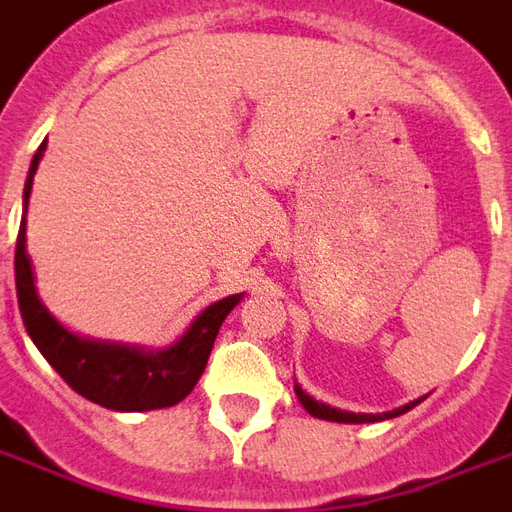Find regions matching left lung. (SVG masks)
Returning a JSON list of instances; mask_svg holds the SVG:
<instances>
[{
    "mask_svg": "<svg viewBox=\"0 0 512 512\" xmlns=\"http://www.w3.org/2000/svg\"><path fill=\"white\" fill-rule=\"evenodd\" d=\"M296 398H299V403L307 411H310L312 417L318 419H328V422H344V425H363V422H379V419H392V417H400V414H406V411H411V408L417 406L419 400H414V403H408V406H400L395 408V411H390V414H350V411H339V408H331L326 406V403H318L315 398H310L307 392L301 390L299 384H296Z\"/></svg>",
    "mask_w": 512,
    "mask_h": 512,
    "instance_id": "obj_1",
    "label": "left lung"
}]
</instances>
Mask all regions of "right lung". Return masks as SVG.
I'll list each match as a JSON object with an SVG mask.
<instances>
[{
  "instance_id": "add662e5",
  "label": "right lung",
  "mask_w": 512,
  "mask_h": 512,
  "mask_svg": "<svg viewBox=\"0 0 512 512\" xmlns=\"http://www.w3.org/2000/svg\"><path fill=\"white\" fill-rule=\"evenodd\" d=\"M45 146H39L31 160L26 189H23L21 232L15 243L18 307L31 342L37 344L47 363L61 374L71 390L98 406L112 411H152V408L176 406L178 400H184L194 390V384L208 366L221 323L235 310L240 293L211 304L194 320L192 328L165 352H141L120 344L87 342L58 326L53 315L45 310V304L39 301L29 253H26V208H29L31 181Z\"/></svg>"
}]
</instances>
